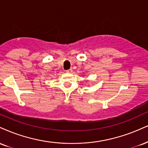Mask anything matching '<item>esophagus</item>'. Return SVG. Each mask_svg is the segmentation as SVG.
<instances>
[{"label": "esophagus", "mask_w": 148, "mask_h": 148, "mask_svg": "<svg viewBox=\"0 0 148 148\" xmlns=\"http://www.w3.org/2000/svg\"><path fill=\"white\" fill-rule=\"evenodd\" d=\"M65 72H67V73H71V72H72V69H67V70L65 71Z\"/></svg>", "instance_id": "1"}]
</instances>
